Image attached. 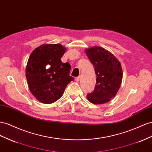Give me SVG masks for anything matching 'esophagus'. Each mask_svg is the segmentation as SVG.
<instances>
[{
  "label": "esophagus",
  "mask_w": 152,
  "mask_h": 152,
  "mask_svg": "<svg viewBox=\"0 0 152 152\" xmlns=\"http://www.w3.org/2000/svg\"><path fill=\"white\" fill-rule=\"evenodd\" d=\"M80 76H79V77H76L75 79V81H77V82H79V80H80Z\"/></svg>",
  "instance_id": "34e87169"
}]
</instances>
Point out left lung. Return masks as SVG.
Here are the masks:
<instances>
[{"label":"left lung","mask_w":152,"mask_h":152,"mask_svg":"<svg viewBox=\"0 0 152 152\" xmlns=\"http://www.w3.org/2000/svg\"><path fill=\"white\" fill-rule=\"evenodd\" d=\"M95 69L96 80L94 91L87 95L88 100L95 104L109 102L116 96L122 81L120 62L112 53L101 47L85 50Z\"/></svg>","instance_id":"8db88e82"}]
</instances>
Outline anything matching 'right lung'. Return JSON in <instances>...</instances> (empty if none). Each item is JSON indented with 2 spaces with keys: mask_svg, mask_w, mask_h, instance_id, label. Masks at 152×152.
Segmentation results:
<instances>
[{
  "mask_svg": "<svg viewBox=\"0 0 152 152\" xmlns=\"http://www.w3.org/2000/svg\"><path fill=\"white\" fill-rule=\"evenodd\" d=\"M65 52L61 44H44L30 55L26 70L27 84L32 95L42 103L52 104L59 100L73 80L69 75L70 64L61 60Z\"/></svg>",
  "mask_w": 152,
  "mask_h": 152,
  "instance_id": "1",
  "label": "right lung"
}]
</instances>
